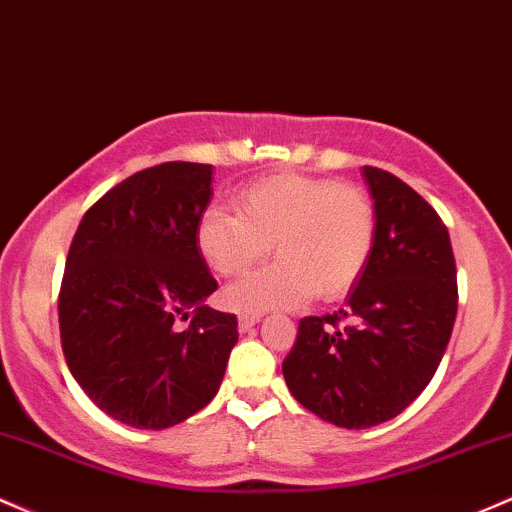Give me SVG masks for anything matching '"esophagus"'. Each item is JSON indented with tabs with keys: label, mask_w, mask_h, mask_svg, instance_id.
<instances>
[{
	"label": "esophagus",
	"mask_w": 512,
	"mask_h": 512,
	"mask_svg": "<svg viewBox=\"0 0 512 512\" xmlns=\"http://www.w3.org/2000/svg\"><path fill=\"white\" fill-rule=\"evenodd\" d=\"M258 319H261V312H241L239 314V329L241 331L251 329V326H254Z\"/></svg>",
	"instance_id": "obj_1"
}]
</instances>
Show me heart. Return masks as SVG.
Masks as SVG:
<instances>
[{
  "label": "heart",
  "instance_id": "1",
  "mask_svg": "<svg viewBox=\"0 0 512 512\" xmlns=\"http://www.w3.org/2000/svg\"><path fill=\"white\" fill-rule=\"evenodd\" d=\"M377 215L355 183L287 174L251 183L237 212L210 208L195 227L200 256L222 278L246 273L275 249L280 261L225 292L234 309L295 307L317 292L336 300L360 280L375 249Z\"/></svg>",
  "mask_w": 512,
  "mask_h": 512
}]
</instances>
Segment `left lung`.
Returning <instances> with one entry per match:
<instances>
[{"label": "left lung", "mask_w": 512, "mask_h": 512, "mask_svg": "<svg viewBox=\"0 0 512 512\" xmlns=\"http://www.w3.org/2000/svg\"><path fill=\"white\" fill-rule=\"evenodd\" d=\"M375 249L348 304L300 319L283 360L292 396L341 428L399 416L438 370L457 317V266L445 222L409 183L363 169Z\"/></svg>", "instance_id": "left-lung-1"}]
</instances>
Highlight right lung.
I'll return each instance as SVG.
<instances>
[{"mask_svg":"<svg viewBox=\"0 0 512 512\" xmlns=\"http://www.w3.org/2000/svg\"><path fill=\"white\" fill-rule=\"evenodd\" d=\"M212 166L166 162L84 212L57 295L67 367L108 416L162 430L217 394L237 317L203 300L217 280L195 244Z\"/></svg>","mask_w":512,"mask_h":512,"instance_id":"1","label":"right lung"}]
</instances>
